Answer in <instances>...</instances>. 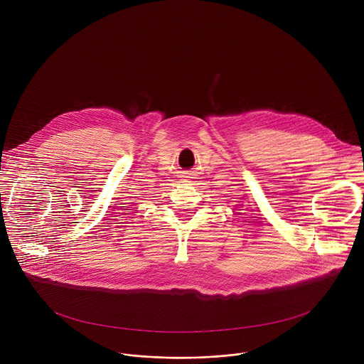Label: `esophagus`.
<instances>
[{
  "label": "esophagus",
  "mask_w": 364,
  "mask_h": 364,
  "mask_svg": "<svg viewBox=\"0 0 364 364\" xmlns=\"http://www.w3.org/2000/svg\"><path fill=\"white\" fill-rule=\"evenodd\" d=\"M183 178H189V176H183Z\"/></svg>",
  "instance_id": "34e87169"
}]
</instances>
